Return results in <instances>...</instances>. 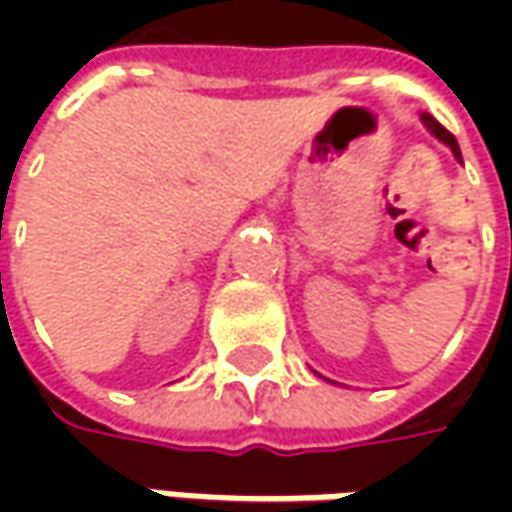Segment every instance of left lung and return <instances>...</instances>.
Here are the masks:
<instances>
[{
	"mask_svg": "<svg viewBox=\"0 0 512 512\" xmlns=\"http://www.w3.org/2000/svg\"><path fill=\"white\" fill-rule=\"evenodd\" d=\"M422 122H424V128L430 130V133H433V136H436L439 142H444L447 148L453 150V156H456V159L462 162V150H459V142H456V136H453L450 130H444L442 125H439V122H436V119L430 116V113H422Z\"/></svg>",
	"mask_w": 512,
	"mask_h": 512,
	"instance_id": "obj_1",
	"label": "left lung"
}]
</instances>
